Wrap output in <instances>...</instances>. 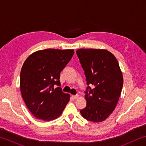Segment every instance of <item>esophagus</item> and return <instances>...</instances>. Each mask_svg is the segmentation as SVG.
I'll return each instance as SVG.
<instances>
[{
	"instance_id": "1",
	"label": "esophagus",
	"mask_w": 146,
	"mask_h": 146,
	"mask_svg": "<svg viewBox=\"0 0 146 146\" xmlns=\"http://www.w3.org/2000/svg\"><path fill=\"white\" fill-rule=\"evenodd\" d=\"M78 97V95H72V96H71V98H72L73 100H76V98H77Z\"/></svg>"
}]
</instances>
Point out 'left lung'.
<instances>
[{"mask_svg": "<svg viewBox=\"0 0 146 146\" xmlns=\"http://www.w3.org/2000/svg\"><path fill=\"white\" fill-rule=\"evenodd\" d=\"M76 52L88 86L85 91L87 104L80 113L89 121L102 122L114 111L122 91L123 76L119 64L105 49H80Z\"/></svg>", "mask_w": 146, "mask_h": 146, "instance_id": "left-lung-1", "label": "left lung"}]
</instances>
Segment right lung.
I'll list each match as a JSON object with an SVG mask.
<instances>
[{
    "label": "right lung",
    "instance_id": "right-lung-1",
    "mask_svg": "<svg viewBox=\"0 0 146 146\" xmlns=\"http://www.w3.org/2000/svg\"><path fill=\"white\" fill-rule=\"evenodd\" d=\"M74 54L73 49H47L32 53L23 66L20 76L22 97L36 118L46 121L60 116L70 95L60 88V74ZM55 85L58 87L55 89Z\"/></svg>",
    "mask_w": 146,
    "mask_h": 146
}]
</instances>
